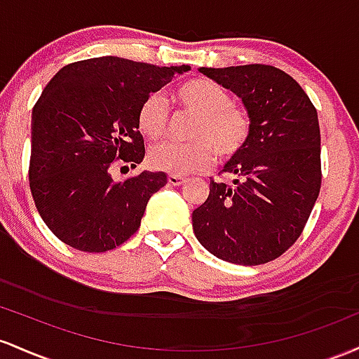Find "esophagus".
I'll return each mask as SVG.
<instances>
[{
	"mask_svg": "<svg viewBox=\"0 0 359 359\" xmlns=\"http://www.w3.org/2000/svg\"><path fill=\"white\" fill-rule=\"evenodd\" d=\"M184 181H187V180H184L183 176H176V175H169L168 176V183L172 184V187H180V184H183Z\"/></svg>",
	"mask_w": 359,
	"mask_h": 359,
	"instance_id": "34e87169",
	"label": "esophagus"
}]
</instances>
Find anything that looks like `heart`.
<instances>
[{
    "instance_id": "heart-1",
    "label": "heart",
    "mask_w": 359,
    "mask_h": 359,
    "mask_svg": "<svg viewBox=\"0 0 359 359\" xmlns=\"http://www.w3.org/2000/svg\"><path fill=\"white\" fill-rule=\"evenodd\" d=\"M175 102L187 114L195 115L188 139L190 144H159L149 152V164L158 171L181 176L198 172L217 158H236L251 137V116L232 103L225 88L207 78H195L176 86ZM169 111L163 96H146L137 110V127L149 140H158L168 127Z\"/></svg>"
}]
</instances>
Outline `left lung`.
<instances>
[{
    "label": "left lung",
    "instance_id": "left-lung-1",
    "mask_svg": "<svg viewBox=\"0 0 359 359\" xmlns=\"http://www.w3.org/2000/svg\"><path fill=\"white\" fill-rule=\"evenodd\" d=\"M241 98L251 137L210 195L193 210V232L207 251L256 266L283 255L300 237L320 191V130L307 93L287 72L264 64L200 67Z\"/></svg>",
    "mask_w": 359,
    "mask_h": 359
}]
</instances>
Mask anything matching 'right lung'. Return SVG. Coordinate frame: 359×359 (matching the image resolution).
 Instances as JSON below:
<instances>
[{"label": "right lung", "mask_w": 359, "mask_h": 359, "mask_svg": "<svg viewBox=\"0 0 359 359\" xmlns=\"http://www.w3.org/2000/svg\"><path fill=\"white\" fill-rule=\"evenodd\" d=\"M190 69L103 55L67 64L43 88L32 111L30 190L40 217L62 243L104 252L137 232L168 175L142 171L115 181L111 166L115 159L132 168L142 163L140 103Z\"/></svg>", "instance_id": "add662e5"}]
</instances>
